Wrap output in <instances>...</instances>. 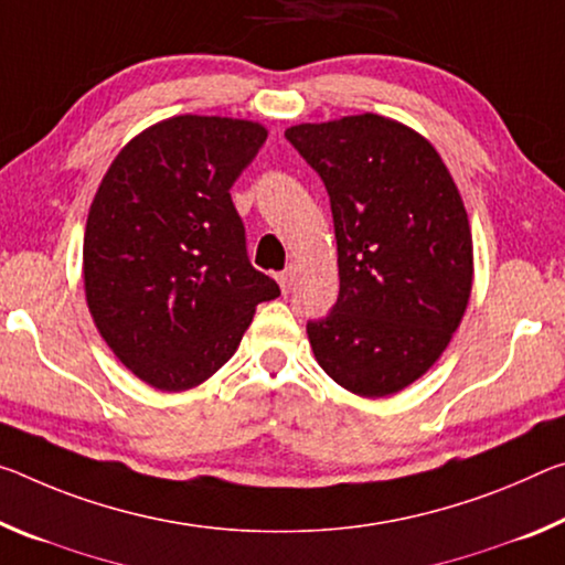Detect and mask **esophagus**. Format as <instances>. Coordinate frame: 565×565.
<instances>
[{
	"label": "esophagus",
	"instance_id": "1",
	"mask_svg": "<svg viewBox=\"0 0 565 565\" xmlns=\"http://www.w3.org/2000/svg\"><path fill=\"white\" fill-rule=\"evenodd\" d=\"M276 279H279V286H281L284 291H289L291 286H294V279H297V268H294V266H286L284 271H281L279 276H276Z\"/></svg>",
	"mask_w": 565,
	"mask_h": 565
}]
</instances>
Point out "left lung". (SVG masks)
I'll list each match as a JSON object with an SVG mask.
<instances>
[{
    "mask_svg": "<svg viewBox=\"0 0 565 565\" xmlns=\"http://www.w3.org/2000/svg\"><path fill=\"white\" fill-rule=\"evenodd\" d=\"M284 136L319 173L334 218L339 297L307 321L317 362L354 395H395L437 362L468 307L458 185L423 136L372 113Z\"/></svg>",
    "mask_w": 565,
    "mask_h": 565,
    "instance_id": "obj_1",
    "label": "left lung"
}]
</instances>
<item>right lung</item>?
I'll return each instance as SVG.
<instances>
[{
    "label": "right lung",
    "instance_id": "obj_1",
    "mask_svg": "<svg viewBox=\"0 0 565 565\" xmlns=\"http://www.w3.org/2000/svg\"><path fill=\"white\" fill-rule=\"evenodd\" d=\"M266 140L258 122L178 115L125 146L89 205V315L150 387L191 390L218 372L279 284L248 262L231 185Z\"/></svg>",
    "mask_w": 565,
    "mask_h": 565
}]
</instances>
